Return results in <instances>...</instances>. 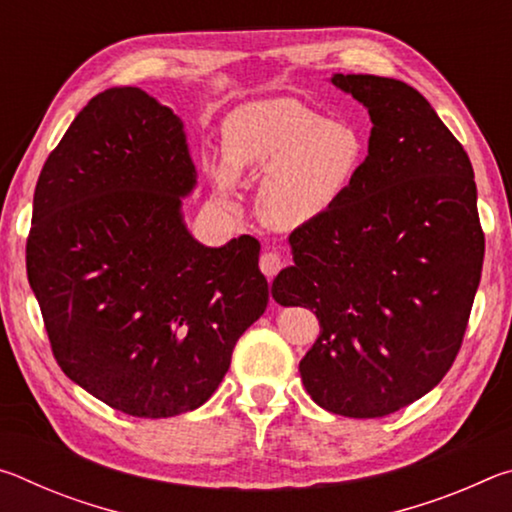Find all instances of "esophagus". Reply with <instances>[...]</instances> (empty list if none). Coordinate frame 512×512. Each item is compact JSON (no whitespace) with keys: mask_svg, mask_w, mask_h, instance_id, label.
I'll list each match as a JSON object with an SVG mask.
<instances>
[{"mask_svg":"<svg viewBox=\"0 0 512 512\" xmlns=\"http://www.w3.org/2000/svg\"><path fill=\"white\" fill-rule=\"evenodd\" d=\"M259 268H262V273L268 280H273L282 268V255L277 250H264L262 257H259Z\"/></svg>","mask_w":512,"mask_h":512,"instance_id":"1","label":"esophagus"}]
</instances>
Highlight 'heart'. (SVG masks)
<instances>
[{"mask_svg": "<svg viewBox=\"0 0 512 512\" xmlns=\"http://www.w3.org/2000/svg\"><path fill=\"white\" fill-rule=\"evenodd\" d=\"M366 160L363 135L293 99L257 101L223 126V160L210 162L216 192L235 196L237 180L261 178L257 207L275 228L296 230L339 205Z\"/></svg>", "mask_w": 512, "mask_h": 512, "instance_id": "b5f03b06", "label": "heart"}]
</instances>
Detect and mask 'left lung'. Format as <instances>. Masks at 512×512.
<instances>
[{
	"instance_id": "obj_1",
	"label": "left lung",
	"mask_w": 512,
	"mask_h": 512,
	"mask_svg": "<svg viewBox=\"0 0 512 512\" xmlns=\"http://www.w3.org/2000/svg\"><path fill=\"white\" fill-rule=\"evenodd\" d=\"M363 103L368 155L348 196L291 232L280 305L320 334L300 361L307 393L345 418H384L452 368L479 289L485 239L472 162L431 103L397 79L334 74Z\"/></svg>"
}]
</instances>
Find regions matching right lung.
Segmentation results:
<instances>
[{"label":"right lung","instance_id":"add662e5","mask_svg":"<svg viewBox=\"0 0 512 512\" xmlns=\"http://www.w3.org/2000/svg\"><path fill=\"white\" fill-rule=\"evenodd\" d=\"M196 167L183 119L140 88L85 106L40 171L27 275L65 375L135 418L210 400L268 282L250 235L210 248L183 198Z\"/></svg>","mask_w":512,"mask_h":512}]
</instances>
